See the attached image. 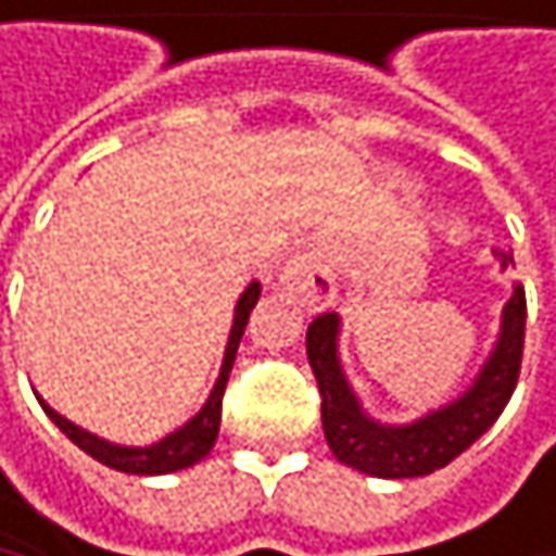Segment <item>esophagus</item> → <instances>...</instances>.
I'll use <instances>...</instances> for the list:
<instances>
[{"mask_svg": "<svg viewBox=\"0 0 556 556\" xmlns=\"http://www.w3.org/2000/svg\"><path fill=\"white\" fill-rule=\"evenodd\" d=\"M283 290L296 293L306 306L323 309L336 300V276H332V260L323 243L303 247L283 269L280 276Z\"/></svg>", "mask_w": 556, "mask_h": 556, "instance_id": "34e87169", "label": "esophagus"}]
</instances>
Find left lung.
<instances>
[{
	"label": "left lung",
	"instance_id": "obj_1",
	"mask_svg": "<svg viewBox=\"0 0 556 556\" xmlns=\"http://www.w3.org/2000/svg\"><path fill=\"white\" fill-rule=\"evenodd\" d=\"M501 266L514 263L510 253H497ZM525 287H514L501 313V332L488 363L475 382L448 405L434 408L408 425L376 421L359 395L352 392L339 363V316L323 313L306 329V355L323 395V431L332 455L372 478H421L455 462L471 448L504 412L521 376L525 355Z\"/></svg>",
	"mask_w": 556,
	"mask_h": 556
}]
</instances>
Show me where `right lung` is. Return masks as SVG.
I'll list each match as a JSON object with an SVG mask.
<instances>
[{"instance_id": "right-lung-1", "label": "right lung", "mask_w": 556, "mask_h": 556, "mask_svg": "<svg viewBox=\"0 0 556 556\" xmlns=\"http://www.w3.org/2000/svg\"><path fill=\"white\" fill-rule=\"evenodd\" d=\"M260 300V283L253 280L243 296L237 300V309H233V326H230V339H227V352H224V366H220V376H217V386L211 392V399L204 402V408L197 412L187 425H180L177 431L164 434L161 442L148 445V448H131V445H114V442H104L98 434L72 425L65 415H59L55 408H49L42 399V408L46 415L68 434V439L85 452L91 455L94 462L114 468V471H125V475H170V471H180V468H190L201 458L211 455L214 442H217V431H220V402H224V389H227V379H230V369H233V359H237V345L243 339V329H247V319L253 313Z\"/></svg>"}]
</instances>
